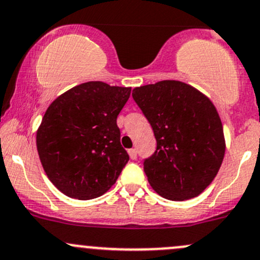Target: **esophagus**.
<instances>
[{
	"mask_svg": "<svg viewBox=\"0 0 260 260\" xmlns=\"http://www.w3.org/2000/svg\"><path fill=\"white\" fill-rule=\"evenodd\" d=\"M128 153H129L131 159H136V158H137V151H136L135 148L129 149V151H128Z\"/></svg>",
	"mask_w": 260,
	"mask_h": 260,
	"instance_id": "34e87169",
	"label": "esophagus"
}]
</instances>
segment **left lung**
<instances>
[{"label": "left lung", "mask_w": 260, "mask_h": 260, "mask_svg": "<svg viewBox=\"0 0 260 260\" xmlns=\"http://www.w3.org/2000/svg\"><path fill=\"white\" fill-rule=\"evenodd\" d=\"M132 97L152 125L157 147L144 158L153 189L171 201L199 196L223 162V125L213 103L189 84L160 81L137 87Z\"/></svg>", "instance_id": "obj_1"}]
</instances>
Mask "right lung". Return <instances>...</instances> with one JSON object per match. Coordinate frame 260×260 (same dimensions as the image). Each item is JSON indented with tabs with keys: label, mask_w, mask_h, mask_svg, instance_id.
<instances>
[{
	"label": "right lung",
	"mask_w": 260,
	"mask_h": 260,
	"mask_svg": "<svg viewBox=\"0 0 260 260\" xmlns=\"http://www.w3.org/2000/svg\"><path fill=\"white\" fill-rule=\"evenodd\" d=\"M131 88L92 81L73 87L47 108L37 151L48 179L63 194L93 199L116 183L129 155L117 117Z\"/></svg>",
	"instance_id": "1"
}]
</instances>
